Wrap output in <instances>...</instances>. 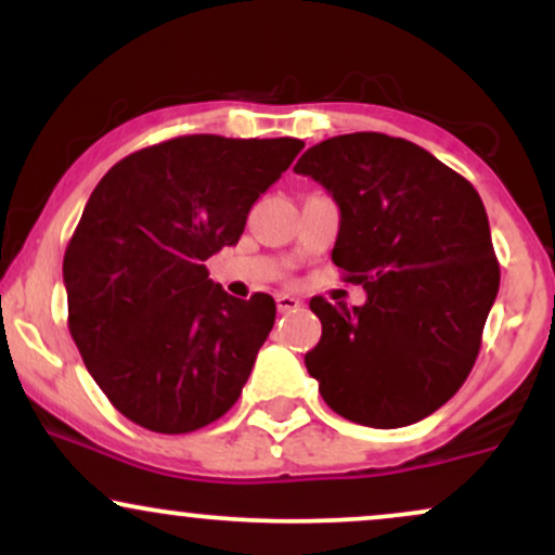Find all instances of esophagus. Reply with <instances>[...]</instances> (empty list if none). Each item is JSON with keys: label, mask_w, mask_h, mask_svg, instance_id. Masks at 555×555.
Returning <instances> with one entry per match:
<instances>
[{"label": "esophagus", "mask_w": 555, "mask_h": 555, "mask_svg": "<svg viewBox=\"0 0 555 555\" xmlns=\"http://www.w3.org/2000/svg\"><path fill=\"white\" fill-rule=\"evenodd\" d=\"M276 308L279 313H295V310L302 308V302L292 295H276Z\"/></svg>", "instance_id": "1"}]
</instances>
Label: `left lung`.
Segmentation results:
<instances>
[{
    "instance_id": "1",
    "label": "left lung",
    "mask_w": 555,
    "mask_h": 555,
    "mask_svg": "<svg viewBox=\"0 0 555 555\" xmlns=\"http://www.w3.org/2000/svg\"><path fill=\"white\" fill-rule=\"evenodd\" d=\"M297 175L339 203L331 260L365 305L313 297L308 373L336 415L401 428L460 391L482 344L501 269L477 190L404 138L352 132L305 151Z\"/></svg>"
}]
</instances>
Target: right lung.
I'll return each instance as SVG.
<instances>
[{"mask_svg": "<svg viewBox=\"0 0 555 555\" xmlns=\"http://www.w3.org/2000/svg\"><path fill=\"white\" fill-rule=\"evenodd\" d=\"M297 138L182 135L125 156L88 197L65 250L67 326L127 420L190 433L237 401L273 328L271 295L237 299L206 260L237 245Z\"/></svg>", "mask_w": 555, "mask_h": 555, "instance_id": "right-lung-1", "label": "right lung"}]
</instances>
